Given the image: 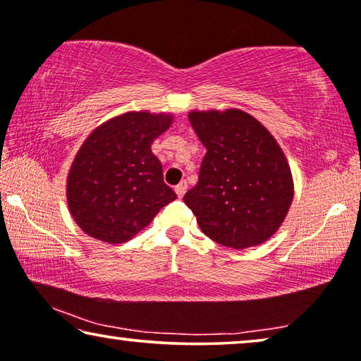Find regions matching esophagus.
<instances>
[{"instance_id": "obj_1", "label": "esophagus", "mask_w": 361, "mask_h": 361, "mask_svg": "<svg viewBox=\"0 0 361 361\" xmlns=\"http://www.w3.org/2000/svg\"><path fill=\"white\" fill-rule=\"evenodd\" d=\"M186 190H188L186 181H181V183H178V185L175 186V192H176V195H178V197H183V196H185Z\"/></svg>"}]
</instances>
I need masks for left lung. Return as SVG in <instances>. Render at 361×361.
<instances>
[{
    "label": "left lung",
    "instance_id": "8db88e82",
    "mask_svg": "<svg viewBox=\"0 0 361 361\" xmlns=\"http://www.w3.org/2000/svg\"><path fill=\"white\" fill-rule=\"evenodd\" d=\"M206 147L200 180L185 195L201 231L231 248L268 240L293 201V176L273 135L240 109L188 116Z\"/></svg>",
    "mask_w": 361,
    "mask_h": 361
}]
</instances>
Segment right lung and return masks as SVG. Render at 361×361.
Segmentation results:
<instances>
[{
    "mask_svg": "<svg viewBox=\"0 0 361 361\" xmlns=\"http://www.w3.org/2000/svg\"><path fill=\"white\" fill-rule=\"evenodd\" d=\"M170 124V114L126 113L101 124L81 145L68 173L67 201L90 237L129 240L176 200L150 149Z\"/></svg>",
    "mask_w": 361,
    "mask_h": 361,
    "instance_id": "1",
    "label": "right lung"
}]
</instances>
